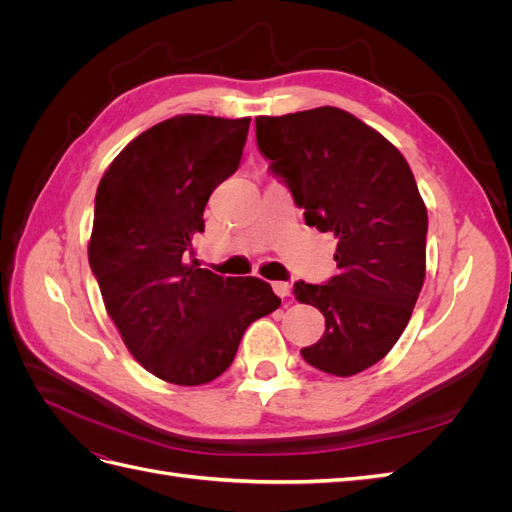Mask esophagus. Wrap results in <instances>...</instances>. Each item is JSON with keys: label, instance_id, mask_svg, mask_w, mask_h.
Instances as JSON below:
<instances>
[{"label": "esophagus", "instance_id": "34e87169", "mask_svg": "<svg viewBox=\"0 0 512 512\" xmlns=\"http://www.w3.org/2000/svg\"><path fill=\"white\" fill-rule=\"evenodd\" d=\"M273 290L277 297H290V284L288 282H273Z\"/></svg>", "mask_w": 512, "mask_h": 512}]
</instances>
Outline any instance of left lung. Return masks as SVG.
Returning a JSON list of instances; mask_svg holds the SVG:
<instances>
[{"label": "left lung", "instance_id": "left-lung-1", "mask_svg": "<svg viewBox=\"0 0 512 512\" xmlns=\"http://www.w3.org/2000/svg\"><path fill=\"white\" fill-rule=\"evenodd\" d=\"M256 143L305 209V224L337 237V275L294 284L318 307L324 333L303 359L348 378L395 346L425 282L427 209L404 156L335 106L256 117Z\"/></svg>", "mask_w": 512, "mask_h": 512}]
</instances>
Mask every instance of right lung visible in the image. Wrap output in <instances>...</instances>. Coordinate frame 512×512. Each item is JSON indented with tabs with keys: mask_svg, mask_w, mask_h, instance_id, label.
Masks as SVG:
<instances>
[{
	"mask_svg": "<svg viewBox=\"0 0 512 512\" xmlns=\"http://www.w3.org/2000/svg\"><path fill=\"white\" fill-rule=\"evenodd\" d=\"M250 117L177 115L126 145L98 185L89 267L123 344L153 376L207 384L245 329L280 307L258 277L198 269L211 192L239 168Z\"/></svg>",
	"mask_w": 512,
	"mask_h": 512,
	"instance_id": "right-lung-1",
	"label": "right lung"
}]
</instances>
